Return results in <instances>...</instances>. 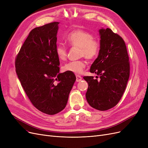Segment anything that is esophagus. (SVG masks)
<instances>
[{
  "label": "esophagus",
  "instance_id": "1",
  "mask_svg": "<svg viewBox=\"0 0 148 148\" xmlns=\"http://www.w3.org/2000/svg\"><path fill=\"white\" fill-rule=\"evenodd\" d=\"M76 82H79V81H81V79H82V77L79 75H76Z\"/></svg>",
  "mask_w": 148,
  "mask_h": 148
}]
</instances>
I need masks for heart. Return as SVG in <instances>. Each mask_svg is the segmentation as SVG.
Returning a JSON list of instances; mask_svg holds the SVG:
<instances>
[{"label": "heart", "mask_w": 148, "mask_h": 148, "mask_svg": "<svg viewBox=\"0 0 148 148\" xmlns=\"http://www.w3.org/2000/svg\"><path fill=\"white\" fill-rule=\"evenodd\" d=\"M65 41L70 46L80 48V56L92 60L98 56L100 51V43L99 40L94 38L92 34L83 29H75L65 36ZM56 54L60 60H64L67 57V49L60 43L56 47ZM86 67V62L83 60L71 61L65 64L62 67L64 72L81 74Z\"/></svg>", "instance_id": "heart-1"}]
</instances>
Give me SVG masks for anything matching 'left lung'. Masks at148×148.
Here are the masks:
<instances>
[{
	"mask_svg": "<svg viewBox=\"0 0 148 148\" xmlns=\"http://www.w3.org/2000/svg\"><path fill=\"white\" fill-rule=\"evenodd\" d=\"M100 51L90 72L99 76H84L88 83L86 97L92 108L108 110L118 103L123 96L130 75V64L126 45L123 38L106 28L99 30Z\"/></svg>",
	"mask_w": 148,
	"mask_h": 148,
	"instance_id": "obj_1",
	"label": "left lung"
}]
</instances>
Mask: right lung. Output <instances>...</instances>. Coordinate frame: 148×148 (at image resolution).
I'll list each match as a JSON object with an SVG mask.
<instances>
[{"label":"right lung","instance_id":"obj_1","mask_svg":"<svg viewBox=\"0 0 148 148\" xmlns=\"http://www.w3.org/2000/svg\"><path fill=\"white\" fill-rule=\"evenodd\" d=\"M59 22L30 32L15 60L18 77L32 105L45 114L63 110L76 81L73 73H59L56 54Z\"/></svg>","mask_w":148,"mask_h":148}]
</instances>
